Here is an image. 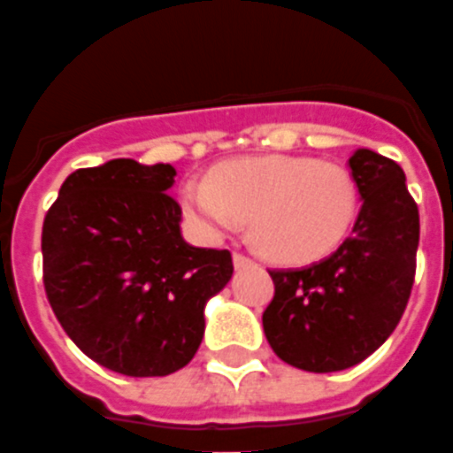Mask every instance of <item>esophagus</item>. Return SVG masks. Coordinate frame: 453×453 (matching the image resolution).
<instances>
[{
  "mask_svg": "<svg viewBox=\"0 0 453 453\" xmlns=\"http://www.w3.org/2000/svg\"><path fill=\"white\" fill-rule=\"evenodd\" d=\"M233 265H235V269H242V266L252 265V259L245 255H240V252H235V255H233Z\"/></svg>",
  "mask_w": 453,
  "mask_h": 453,
  "instance_id": "1",
  "label": "esophagus"
}]
</instances>
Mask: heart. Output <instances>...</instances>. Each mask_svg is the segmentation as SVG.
Masks as SVG:
<instances>
[{"label":"heart","mask_w":453,"mask_h":453,"mask_svg":"<svg viewBox=\"0 0 453 453\" xmlns=\"http://www.w3.org/2000/svg\"><path fill=\"white\" fill-rule=\"evenodd\" d=\"M179 198L206 237H220L250 218L252 242L281 265L333 255L359 213V187L349 169L305 155L227 159L211 179H187Z\"/></svg>","instance_id":"1"}]
</instances>
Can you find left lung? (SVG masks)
Returning a JSON list of instances; mask_svg holds the SVG:
<instances>
[{
	"label": "left lung",
	"mask_w": 453,
	"mask_h": 453,
	"mask_svg": "<svg viewBox=\"0 0 453 453\" xmlns=\"http://www.w3.org/2000/svg\"><path fill=\"white\" fill-rule=\"evenodd\" d=\"M361 211L333 255L303 269H274L262 315L266 342L296 369L330 373L359 364L403 318L415 281L419 213L393 159L359 148L349 157Z\"/></svg>",
	"instance_id": "1"
}]
</instances>
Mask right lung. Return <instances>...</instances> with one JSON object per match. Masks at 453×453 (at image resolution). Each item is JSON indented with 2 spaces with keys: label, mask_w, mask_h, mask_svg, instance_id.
<instances>
[{
  "label": "right lung",
  "mask_w": 453,
  "mask_h": 453,
  "mask_svg": "<svg viewBox=\"0 0 453 453\" xmlns=\"http://www.w3.org/2000/svg\"><path fill=\"white\" fill-rule=\"evenodd\" d=\"M177 169L111 159L77 169L43 223V284L80 349L123 376H169L194 359L208 298L233 276L227 250L188 245L167 191Z\"/></svg>",
  "instance_id": "right-lung-1"
}]
</instances>
